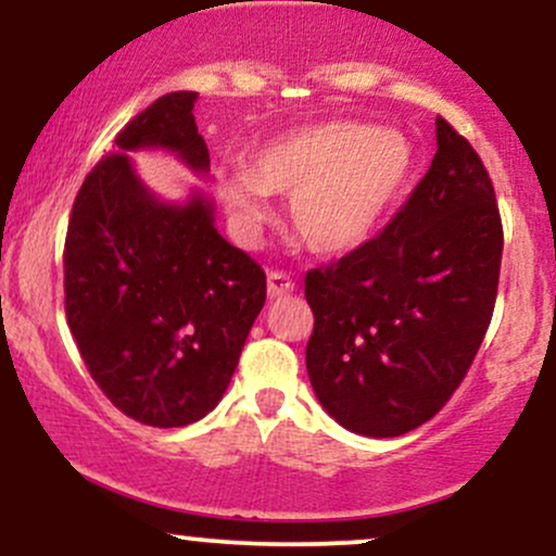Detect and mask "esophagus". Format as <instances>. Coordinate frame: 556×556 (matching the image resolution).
<instances>
[{
    "instance_id": "esophagus-1",
    "label": "esophagus",
    "mask_w": 556,
    "mask_h": 556,
    "mask_svg": "<svg viewBox=\"0 0 556 556\" xmlns=\"http://www.w3.org/2000/svg\"><path fill=\"white\" fill-rule=\"evenodd\" d=\"M266 290H269L271 300L285 298V295H290V292H295V279L285 271H271L269 282H266Z\"/></svg>"
}]
</instances>
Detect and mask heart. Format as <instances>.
<instances>
[{
	"mask_svg": "<svg viewBox=\"0 0 556 556\" xmlns=\"http://www.w3.org/2000/svg\"><path fill=\"white\" fill-rule=\"evenodd\" d=\"M416 154L402 132L371 123L305 127L264 146L251 167L222 172L229 219L253 235L266 193H290L292 232L316 256H350L376 238L410 188Z\"/></svg>",
	"mask_w": 556,
	"mask_h": 556,
	"instance_id": "obj_1",
	"label": "heart"
}]
</instances>
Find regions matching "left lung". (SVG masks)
<instances>
[{
    "label": "left lung",
    "instance_id": "1",
    "mask_svg": "<svg viewBox=\"0 0 556 556\" xmlns=\"http://www.w3.org/2000/svg\"><path fill=\"white\" fill-rule=\"evenodd\" d=\"M502 248L489 172L439 117L437 154L405 206L361 251L305 274V368L324 410L379 439L437 416L486 337Z\"/></svg>",
    "mask_w": 556,
    "mask_h": 556
}]
</instances>
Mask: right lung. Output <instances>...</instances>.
I'll list each match as a JSON object with an SVG mask.
<instances>
[{"mask_svg":"<svg viewBox=\"0 0 556 556\" xmlns=\"http://www.w3.org/2000/svg\"><path fill=\"white\" fill-rule=\"evenodd\" d=\"M193 91L156 99L88 172L65 238V314L106 400L156 429L214 410L264 308L266 274L216 232L214 206L159 201L127 151L169 149L208 172Z\"/></svg>","mask_w":556,"mask_h":556,"instance_id":"1","label":"right lung"}]
</instances>
